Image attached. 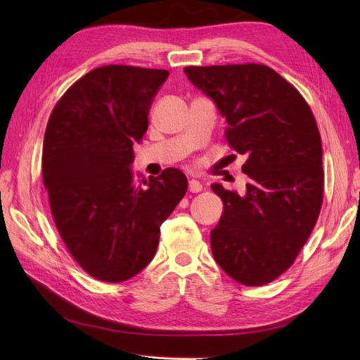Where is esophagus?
Instances as JSON below:
<instances>
[{
    "instance_id": "obj_1",
    "label": "esophagus",
    "mask_w": 360,
    "mask_h": 360,
    "mask_svg": "<svg viewBox=\"0 0 360 360\" xmlns=\"http://www.w3.org/2000/svg\"><path fill=\"white\" fill-rule=\"evenodd\" d=\"M189 191L192 193H198V192L202 191V184L200 181H197V180H191L189 181Z\"/></svg>"
}]
</instances>
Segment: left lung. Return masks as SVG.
<instances>
[{
    "instance_id": "left-lung-1",
    "label": "left lung",
    "mask_w": 360,
    "mask_h": 360,
    "mask_svg": "<svg viewBox=\"0 0 360 360\" xmlns=\"http://www.w3.org/2000/svg\"><path fill=\"white\" fill-rule=\"evenodd\" d=\"M225 117V139L245 156V195L213 183L224 202L210 233L225 274L259 287L291 267L323 204V148L317 122L297 89L264 64L184 68ZM236 158V155H231Z\"/></svg>"
}]
</instances>
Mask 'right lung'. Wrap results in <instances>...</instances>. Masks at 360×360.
Returning a JSON list of instances; mask_svg holds the SVG:
<instances>
[{"label": "right lung", "instance_id": "right-lung-1", "mask_svg": "<svg viewBox=\"0 0 360 360\" xmlns=\"http://www.w3.org/2000/svg\"><path fill=\"white\" fill-rule=\"evenodd\" d=\"M169 72L97 68L53 106L41 151L53 222L79 267L103 282H123L153 259L160 225L188 191L180 169L135 183L129 165L148 111Z\"/></svg>", "mask_w": 360, "mask_h": 360}]
</instances>
